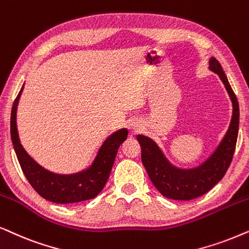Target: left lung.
Returning a JSON list of instances; mask_svg holds the SVG:
<instances>
[{
  "label": "left lung",
  "mask_w": 249,
  "mask_h": 249,
  "mask_svg": "<svg viewBox=\"0 0 249 249\" xmlns=\"http://www.w3.org/2000/svg\"><path fill=\"white\" fill-rule=\"evenodd\" d=\"M210 71L218 75L232 102V117L220 144L203 164L194 168H178L170 163L154 140L139 134L142 164L152 184L164 197L174 200H191L203 196L222 180L232 160L239 130V104L227 75L216 59H210Z\"/></svg>",
  "instance_id": "1"
}]
</instances>
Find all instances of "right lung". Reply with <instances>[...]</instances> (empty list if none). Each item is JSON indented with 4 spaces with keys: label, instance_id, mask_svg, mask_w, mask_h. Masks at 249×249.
Instances as JSON below:
<instances>
[{
    "label": "right lung",
    "instance_id": "right-lung-1",
    "mask_svg": "<svg viewBox=\"0 0 249 249\" xmlns=\"http://www.w3.org/2000/svg\"><path fill=\"white\" fill-rule=\"evenodd\" d=\"M22 90L24 85L13 102L10 131L17 158L26 178L39 196L52 203H79L97 197L108 180L119 145L127 139L128 131L126 128H122L106 139L93 163L86 170L67 175L52 173L36 163L20 143L17 130V108Z\"/></svg>",
    "mask_w": 249,
    "mask_h": 249
}]
</instances>
